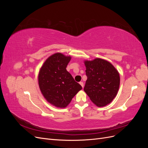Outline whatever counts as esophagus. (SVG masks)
<instances>
[{
  "label": "esophagus",
  "instance_id": "obj_1",
  "mask_svg": "<svg viewBox=\"0 0 148 148\" xmlns=\"http://www.w3.org/2000/svg\"><path fill=\"white\" fill-rule=\"evenodd\" d=\"M79 84H80V85H81V86H82V88H83L84 87V83H83V82H79Z\"/></svg>",
  "mask_w": 148,
  "mask_h": 148
}]
</instances>
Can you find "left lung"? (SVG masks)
Instances as JSON below:
<instances>
[{"label":"left lung","mask_w":148,"mask_h":148,"mask_svg":"<svg viewBox=\"0 0 148 148\" xmlns=\"http://www.w3.org/2000/svg\"><path fill=\"white\" fill-rule=\"evenodd\" d=\"M87 80L84 91L98 107L110 103L116 96L120 86V76L110 62L101 59L85 61Z\"/></svg>","instance_id":"1"}]
</instances>
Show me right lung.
Instances as JSON below:
<instances>
[{"label": "right lung", "mask_w": 148, "mask_h": 148, "mask_svg": "<svg viewBox=\"0 0 148 148\" xmlns=\"http://www.w3.org/2000/svg\"><path fill=\"white\" fill-rule=\"evenodd\" d=\"M70 59V56L56 53L46 60L39 73V86L42 95L51 104L60 108L68 106L82 89L66 71Z\"/></svg>", "instance_id": "1"}]
</instances>
